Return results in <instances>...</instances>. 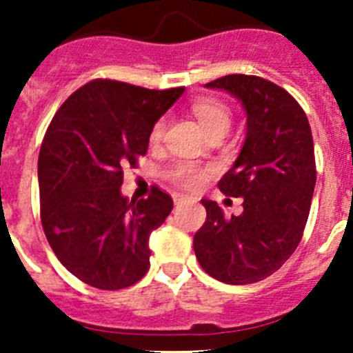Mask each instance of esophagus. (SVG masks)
Wrapping results in <instances>:
<instances>
[{
  "label": "esophagus",
  "mask_w": 353,
  "mask_h": 353,
  "mask_svg": "<svg viewBox=\"0 0 353 353\" xmlns=\"http://www.w3.org/2000/svg\"><path fill=\"white\" fill-rule=\"evenodd\" d=\"M172 198H174V203H176V205H181V203L190 201V198L184 196V194H177V193H174V194H172Z\"/></svg>",
  "instance_id": "esophagus-1"
}]
</instances>
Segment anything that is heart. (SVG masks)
<instances>
[{"label": "heart", "instance_id": "obj_1", "mask_svg": "<svg viewBox=\"0 0 353 353\" xmlns=\"http://www.w3.org/2000/svg\"><path fill=\"white\" fill-rule=\"evenodd\" d=\"M193 112L208 134L215 133L219 130H229L230 110L225 104L215 101V99H199L193 104ZM163 131H165V117H160L152 126L150 140L154 143L162 140ZM170 177L184 188H198L203 183V179H205V172L194 165V163L181 162L174 167Z\"/></svg>", "mask_w": 353, "mask_h": 353}]
</instances>
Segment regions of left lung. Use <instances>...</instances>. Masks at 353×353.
I'll use <instances>...</instances> for the list:
<instances>
[{
    "instance_id": "8db88e82",
    "label": "left lung",
    "mask_w": 353,
    "mask_h": 353,
    "mask_svg": "<svg viewBox=\"0 0 353 353\" xmlns=\"http://www.w3.org/2000/svg\"><path fill=\"white\" fill-rule=\"evenodd\" d=\"M205 87L229 92L248 116L243 150L219 183L223 194L244 199V212L225 219L216 201L201 199L206 222L193 248L219 282L256 283L275 273L302 239L316 184L311 126L297 101L265 78L227 74Z\"/></svg>"
}]
</instances>
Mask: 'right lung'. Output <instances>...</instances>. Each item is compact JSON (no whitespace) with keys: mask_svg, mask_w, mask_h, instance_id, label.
Instances as JSON below:
<instances>
[{"mask_svg":"<svg viewBox=\"0 0 353 353\" xmlns=\"http://www.w3.org/2000/svg\"><path fill=\"white\" fill-rule=\"evenodd\" d=\"M183 92L99 78L71 94L52 117L37 165L42 229L61 265L81 282L119 290L148 272V239L174 203L159 188L130 201L121 194L123 169L147 154L152 126Z\"/></svg>","mask_w":353,"mask_h":353,"instance_id":"add662e5","label":"right lung"}]
</instances>
